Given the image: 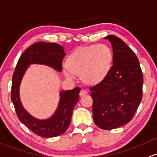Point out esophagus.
Returning <instances> with one entry per match:
<instances>
[{
  "label": "esophagus",
  "instance_id": "1",
  "mask_svg": "<svg viewBox=\"0 0 157 157\" xmlns=\"http://www.w3.org/2000/svg\"><path fill=\"white\" fill-rule=\"evenodd\" d=\"M87 93H88V92H87V90H84V89H82V90H81L80 93H79V95H80L81 97H82V96H84V95L87 94Z\"/></svg>",
  "mask_w": 157,
  "mask_h": 157
}]
</instances>
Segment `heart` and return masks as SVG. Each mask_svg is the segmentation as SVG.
Listing matches in <instances>:
<instances>
[{
  "label": "heart",
  "instance_id": "heart-1",
  "mask_svg": "<svg viewBox=\"0 0 157 157\" xmlns=\"http://www.w3.org/2000/svg\"><path fill=\"white\" fill-rule=\"evenodd\" d=\"M113 53L106 44H94L75 50L67 59V65L63 67L67 78L74 79L81 75L82 79L88 84L101 82L112 66Z\"/></svg>",
  "mask_w": 157,
  "mask_h": 157
}]
</instances>
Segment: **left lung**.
<instances>
[{"instance_id":"1","label":"left lung","mask_w":157,"mask_h":157,"mask_svg":"<svg viewBox=\"0 0 157 157\" xmlns=\"http://www.w3.org/2000/svg\"><path fill=\"white\" fill-rule=\"evenodd\" d=\"M113 48V65L106 76L90 87L92 112L100 128L111 130L134 117L142 99L143 74L138 58L121 38L105 37Z\"/></svg>"}]
</instances>
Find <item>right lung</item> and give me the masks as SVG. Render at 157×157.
Returning <instances> with one entry per match:
<instances>
[{"label":"right lung","instance_id":"obj_1","mask_svg":"<svg viewBox=\"0 0 157 157\" xmlns=\"http://www.w3.org/2000/svg\"><path fill=\"white\" fill-rule=\"evenodd\" d=\"M66 56L63 47L56 43L37 42L27 48L19 57L13 75L11 101L15 107L18 119L33 133L43 138L59 136L67 130L71 122L72 111L78 102L81 88L62 90L56 112L47 119L33 117L22 106L19 98L21 81L31 64H43L61 72L63 59Z\"/></svg>","mask_w":157,"mask_h":157}]
</instances>
